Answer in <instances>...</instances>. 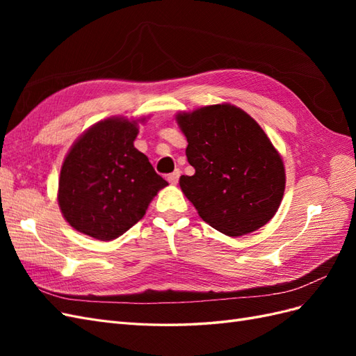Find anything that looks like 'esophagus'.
I'll return each instance as SVG.
<instances>
[{
  "instance_id": "obj_1",
  "label": "esophagus",
  "mask_w": 356,
  "mask_h": 356,
  "mask_svg": "<svg viewBox=\"0 0 356 356\" xmlns=\"http://www.w3.org/2000/svg\"><path fill=\"white\" fill-rule=\"evenodd\" d=\"M179 175H181V172H179V170L172 172L170 175H168V181L170 182L172 186H177V184H178V179H179Z\"/></svg>"
}]
</instances>
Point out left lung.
Masks as SVG:
<instances>
[{"label": "left lung", "mask_w": 356, "mask_h": 356, "mask_svg": "<svg viewBox=\"0 0 356 356\" xmlns=\"http://www.w3.org/2000/svg\"><path fill=\"white\" fill-rule=\"evenodd\" d=\"M195 175L179 186L200 218L227 236L255 232L273 218L285 190V168L251 115L230 104L179 113Z\"/></svg>", "instance_id": "8db88e82"}]
</instances>
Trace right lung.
<instances>
[{"instance_id":"add662e5","label":"right lung","mask_w":356,"mask_h":356,"mask_svg":"<svg viewBox=\"0 0 356 356\" xmlns=\"http://www.w3.org/2000/svg\"><path fill=\"white\" fill-rule=\"evenodd\" d=\"M138 122L111 117L88 129L60 169L58 202L71 227L113 241L141 220L168 182L134 147Z\"/></svg>"}]
</instances>
